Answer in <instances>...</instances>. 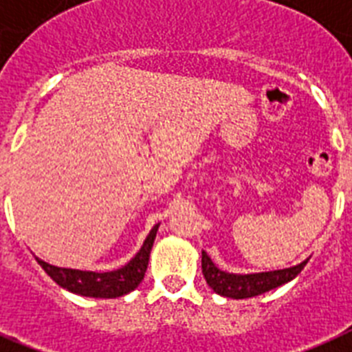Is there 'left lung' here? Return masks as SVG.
Masks as SVG:
<instances>
[{"instance_id":"1","label":"left lung","mask_w":352,"mask_h":352,"mask_svg":"<svg viewBox=\"0 0 352 352\" xmlns=\"http://www.w3.org/2000/svg\"><path fill=\"white\" fill-rule=\"evenodd\" d=\"M307 261L286 270H275V272H264V274H248V275H235L226 274L219 270L212 259L207 255V252H201V270L205 275L208 286L223 297L228 298H250L263 295V293L275 289L289 283L292 278L300 274Z\"/></svg>"}]
</instances>
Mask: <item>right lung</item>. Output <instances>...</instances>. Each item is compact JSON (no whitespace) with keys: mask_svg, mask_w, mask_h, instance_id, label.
I'll use <instances>...</instances> for the list:
<instances>
[{"mask_svg":"<svg viewBox=\"0 0 352 352\" xmlns=\"http://www.w3.org/2000/svg\"><path fill=\"white\" fill-rule=\"evenodd\" d=\"M158 226L160 225L153 226V230L149 232L147 239L144 241L140 252L126 266L113 270V272L97 274V272H82V270L57 268V266H52V264L37 259V257L36 261L41 264V268L54 278L55 283L59 284L60 287L68 289V292L82 295V297L117 298L133 292L142 283L147 264H149L151 248H153V243H155Z\"/></svg>","mask_w":352,"mask_h":352,"instance_id":"1","label":"right lung"}]
</instances>
